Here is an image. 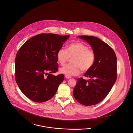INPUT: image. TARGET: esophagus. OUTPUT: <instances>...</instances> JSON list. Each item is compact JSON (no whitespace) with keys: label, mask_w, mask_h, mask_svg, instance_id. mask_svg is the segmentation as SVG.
<instances>
[{"label":"esophagus","mask_w":133,"mask_h":133,"mask_svg":"<svg viewBox=\"0 0 133 133\" xmlns=\"http://www.w3.org/2000/svg\"><path fill=\"white\" fill-rule=\"evenodd\" d=\"M65 77L66 79H70V78H71V76H67V75H65Z\"/></svg>","instance_id":"1"}]
</instances>
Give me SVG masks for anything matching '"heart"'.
Wrapping results in <instances>:
<instances>
[{"mask_svg":"<svg viewBox=\"0 0 133 133\" xmlns=\"http://www.w3.org/2000/svg\"><path fill=\"white\" fill-rule=\"evenodd\" d=\"M58 62L62 65L71 59V63L61 68L60 72L67 76L78 74L80 70L87 72L94 64L96 60L95 53L89 47L80 42H73L66 46V49H59L56 54Z\"/></svg>","mask_w":133,"mask_h":133,"instance_id":"1","label":"heart"}]
</instances>
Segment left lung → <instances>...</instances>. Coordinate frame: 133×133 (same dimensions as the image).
Wrapping results in <instances>:
<instances>
[{
  "label": "left lung",
  "instance_id": "1",
  "mask_svg": "<svg viewBox=\"0 0 133 133\" xmlns=\"http://www.w3.org/2000/svg\"><path fill=\"white\" fill-rule=\"evenodd\" d=\"M90 43L96 56L95 63L84 76L77 80L73 95L80 104L90 106L101 102L109 93L116 82L117 58L113 49L99 38L91 36H79Z\"/></svg>",
  "mask_w": 133,
  "mask_h": 133
}]
</instances>
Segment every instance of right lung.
Returning a JSON list of instances; mask_svg holds the SVG:
<instances>
[{"label": "right lung", "instance_id": "obj_1", "mask_svg": "<svg viewBox=\"0 0 133 133\" xmlns=\"http://www.w3.org/2000/svg\"><path fill=\"white\" fill-rule=\"evenodd\" d=\"M69 35L39 34L27 40L15 58V79L20 90L30 100L43 102L52 98L63 81L58 70V50Z\"/></svg>", "mask_w": 133, "mask_h": 133}]
</instances>
